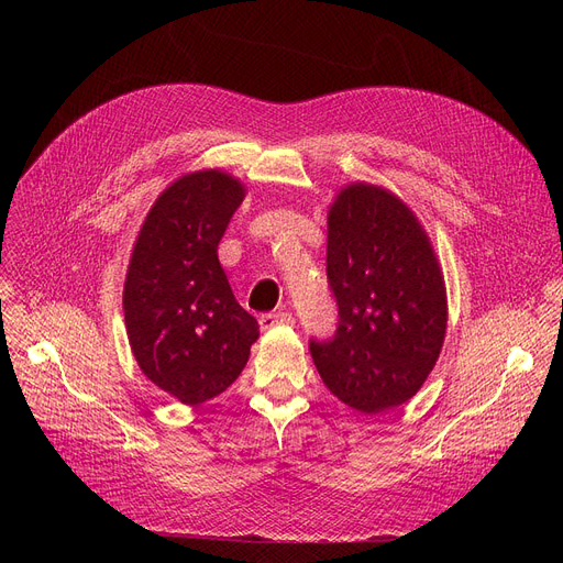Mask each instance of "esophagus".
I'll use <instances>...</instances> for the list:
<instances>
[{
  "mask_svg": "<svg viewBox=\"0 0 563 563\" xmlns=\"http://www.w3.org/2000/svg\"><path fill=\"white\" fill-rule=\"evenodd\" d=\"M294 317L291 312H266L260 317V329L262 331H272L276 327H291Z\"/></svg>",
  "mask_w": 563,
  "mask_h": 563,
  "instance_id": "obj_1",
  "label": "esophagus"
}]
</instances>
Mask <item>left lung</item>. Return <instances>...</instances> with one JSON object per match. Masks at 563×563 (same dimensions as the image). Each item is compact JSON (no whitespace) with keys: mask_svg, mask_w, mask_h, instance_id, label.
<instances>
[{"mask_svg":"<svg viewBox=\"0 0 563 563\" xmlns=\"http://www.w3.org/2000/svg\"><path fill=\"white\" fill-rule=\"evenodd\" d=\"M327 274L340 321L333 340H310L321 380L365 416L406 404L448 331L445 278L418 217L388 189L346 185L329 210Z\"/></svg>","mask_w":563,"mask_h":563,"instance_id":"left-lung-1","label":"left lung"}]
</instances>
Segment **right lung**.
<instances>
[{
  "label": "right lung",
  "mask_w": 563,
  "mask_h": 563,
  "mask_svg": "<svg viewBox=\"0 0 563 563\" xmlns=\"http://www.w3.org/2000/svg\"><path fill=\"white\" fill-rule=\"evenodd\" d=\"M244 196L221 168L177 177L147 212L130 257L123 310L132 353L157 388L187 406L228 390L260 338L219 262Z\"/></svg>",
  "instance_id": "1"
}]
</instances>
